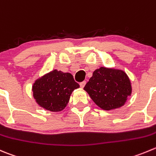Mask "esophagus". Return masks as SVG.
<instances>
[{
  "instance_id": "obj_1",
  "label": "esophagus",
  "mask_w": 156,
  "mask_h": 156,
  "mask_svg": "<svg viewBox=\"0 0 156 156\" xmlns=\"http://www.w3.org/2000/svg\"><path fill=\"white\" fill-rule=\"evenodd\" d=\"M85 84H86V81H82V82L80 83V87H81V88H83V87L85 86Z\"/></svg>"
}]
</instances>
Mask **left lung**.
<instances>
[{
    "instance_id": "1",
    "label": "left lung",
    "mask_w": 156,
    "mask_h": 156,
    "mask_svg": "<svg viewBox=\"0 0 156 156\" xmlns=\"http://www.w3.org/2000/svg\"><path fill=\"white\" fill-rule=\"evenodd\" d=\"M84 90L98 107L110 110L124 105L132 87L123 71L101 67L93 72Z\"/></svg>"
}]
</instances>
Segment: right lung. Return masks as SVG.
<instances>
[{"mask_svg": "<svg viewBox=\"0 0 156 156\" xmlns=\"http://www.w3.org/2000/svg\"><path fill=\"white\" fill-rule=\"evenodd\" d=\"M79 87L72 74L55 69L35 81L33 98L43 108L59 112L66 107L72 91Z\"/></svg>", "mask_w": 156, "mask_h": 156, "instance_id": "obj_1", "label": "right lung"}]
</instances>
